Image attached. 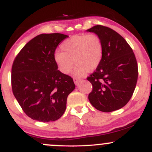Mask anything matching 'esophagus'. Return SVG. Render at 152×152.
I'll return each instance as SVG.
<instances>
[{
  "instance_id": "obj_1",
  "label": "esophagus",
  "mask_w": 152,
  "mask_h": 152,
  "mask_svg": "<svg viewBox=\"0 0 152 152\" xmlns=\"http://www.w3.org/2000/svg\"><path fill=\"white\" fill-rule=\"evenodd\" d=\"M74 83H76V85H78V83H79V82L81 81V80L80 79V78H74Z\"/></svg>"
}]
</instances>
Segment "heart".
<instances>
[{
  "instance_id": "obj_1",
  "label": "heart",
  "mask_w": 152,
  "mask_h": 152,
  "mask_svg": "<svg viewBox=\"0 0 152 152\" xmlns=\"http://www.w3.org/2000/svg\"><path fill=\"white\" fill-rule=\"evenodd\" d=\"M61 51L54 54V60L59 69L68 74L76 65L75 74L83 76L95 70L102 62L104 45L98 35H75L61 44ZM75 64H74L73 63Z\"/></svg>"
}]
</instances>
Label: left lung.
<instances>
[{"label":"left lung","instance_id":"1","mask_svg":"<svg viewBox=\"0 0 152 152\" xmlns=\"http://www.w3.org/2000/svg\"><path fill=\"white\" fill-rule=\"evenodd\" d=\"M87 31L98 35L104 45L102 62L87 77L92 84L88 99L99 111H116L129 102L135 89L138 78L135 55L126 40L109 27L97 25Z\"/></svg>","mask_w":152,"mask_h":152}]
</instances>
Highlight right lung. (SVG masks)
I'll return each mask as SVG.
<instances>
[{
    "label": "right lung",
    "mask_w": 152,
    "mask_h": 152,
    "mask_svg": "<svg viewBox=\"0 0 152 152\" xmlns=\"http://www.w3.org/2000/svg\"><path fill=\"white\" fill-rule=\"evenodd\" d=\"M67 35L40 34L20 50L13 61L11 86L14 96L28 117L41 122L61 117L73 78L58 70L54 53Z\"/></svg>",
    "instance_id": "obj_1"
}]
</instances>
